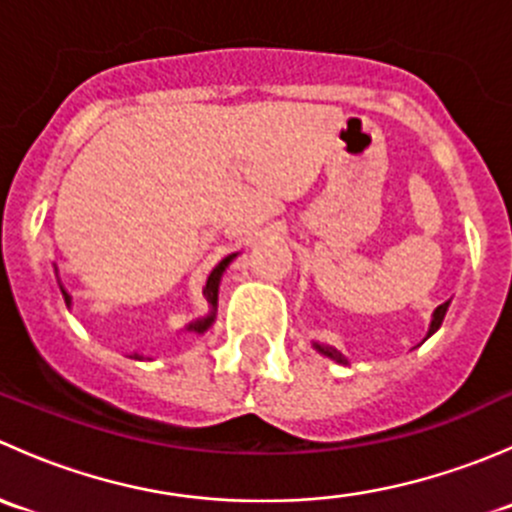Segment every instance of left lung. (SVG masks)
I'll return each instance as SVG.
<instances>
[{"mask_svg": "<svg viewBox=\"0 0 512 512\" xmlns=\"http://www.w3.org/2000/svg\"><path fill=\"white\" fill-rule=\"evenodd\" d=\"M446 312H448V302H446V304H441V307H438L436 312H433V319H431V329H428V337H431L433 332H438V327H441V324H443V317H446ZM314 349H317L319 354L329 356V359L339 361V364H349V361L344 359V356L339 354L337 349H332V347H324V344H314Z\"/></svg>", "mask_w": 512, "mask_h": 512, "instance_id": "left-lung-1", "label": "left lung"}]
</instances>
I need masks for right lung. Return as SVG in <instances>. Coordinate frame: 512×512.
I'll return each mask as SVG.
<instances>
[{
  "label": "right lung",
  "mask_w": 512,
  "mask_h": 512,
  "mask_svg": "<svg viewBox=\"0 0 512 512\" xmlns=\"http://www.w3.org/2000/svg\"><path fill=\"white\" fill-rule=\"evenodd\" d=\"M225 265H227V260H223L220 262L218 267H215L213 270V275L208 277V285H205V297H208V302H210V314H205V317H200V319H195V322H190L188 324V332H193V334H203V332H208L210 329V324L215 322V309H218V285H220V277H223V272H225ZM61 294H64V302L66 304H71V297H69V292H66L64 287H61ZM133 359H143L141 354H131Z\"/></svg>",
  "instance_id": "1"
}]
</instances>
